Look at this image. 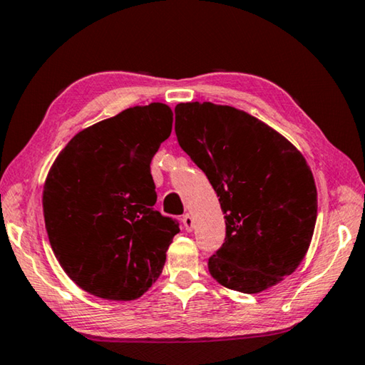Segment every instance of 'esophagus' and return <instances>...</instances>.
I'll use <instances>...</instances> for the list:
<instances>
[{
    "instance_id": "esophagus-1",
    "label": "esophagus",
    "mask_w": 365,
    "mask_h": 365,
    "mask_svg": "<svg viewBox=\"0 0 365 365\" xmlns=\"http://www.w3.org/2000/svg\"><path fill=\"white\" fill-rule=\"evenodd\" d=\"M182 226H184V229H186L187 232H190L194 229V218H192V215H184L182 216Z\"/></svg>"
}]
</instances>
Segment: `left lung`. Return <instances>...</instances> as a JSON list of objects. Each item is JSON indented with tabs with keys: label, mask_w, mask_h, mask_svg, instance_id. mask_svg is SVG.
Listing matches in <instances>:
<instances>
[{
	"label": "left lung",
	"mask_w": 365,
	"mask_h": 365,
	"mask_svg": "<svg viewBox=\"0 0 365 365\" xmlns=\"http://www.w3.org/2000/svg\"><path fill=\"white\" fill-rule=\"evenodd\" d=\"M176 138L205 173L226 220L225 244L208 259L221 285L258 293L297 269L317 218L304 157L250 113L212 102L178 104Z\"/></svg>",
	"instance_id": "8db88e82"
}]
</instances>
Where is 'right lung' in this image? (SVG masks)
<instances>
[{
  "label": "right lung",
  "instance_id": "add662e5",
  "mask_svg": "<svg viewBox=\"0 0 365 365\" xmlns=\"http://www.w3.org/2000/svg\"><path fill=\"white\" fill-rule=\"evenodd\" d=\"M173 112L136 106L70 139L43 189L44 225L62 269L94 297L136 299L162 274L179 222L163 216L150 162Z\"/></svg>",
  "mask_w": 365,
  "mask_h": 365
}]
</instances>
